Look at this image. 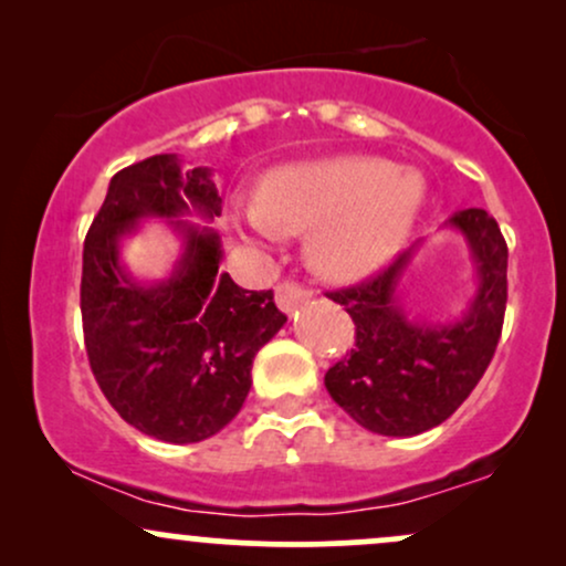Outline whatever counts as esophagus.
<instances>
[{
	"mask_svg": "<svg viewBox=\"0 0 566 566\" xmlns=\"http://www.w3.org/2000/svg\"><path fill=\"white\" fill-rule=\"evenodd\" d=\"M308 301V290L297 282H282L276 287V305L284 311V314H292L297 305Z\"/></svg>",
	"mask_w": 566,
	"mask_h": 566,
	"instance_id": "1",
	"label": "esophagus"
}]
</instances>
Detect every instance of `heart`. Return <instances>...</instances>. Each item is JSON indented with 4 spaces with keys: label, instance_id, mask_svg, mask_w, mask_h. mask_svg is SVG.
Segmentation results:
<instances>
[{
    "label": "heart",
    "instance_id": "obj_1",
    "mask_svg": "<svg viewBox=\"0 0 566 566\" xmlns=\"http://www.w3.org/2000/svg\"><path fill=\"white\" fill-rule=\"evenodd\" d=\"M426 201L418 172L375 157L276 167L261 180L247 229L258 239L308 233V263L333 282H356L407 242Z\"/></svg>",
    "mask_w": 566,
    "mask_h": 566
}]
</instances>
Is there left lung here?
Here are the masks:
<instances>
[{
  "mask_svg": "<svg viewBox=\"0 0 566 566\" xmlns=\"http://www.w3.org/2000/svg\"><path fill=\"white\" fill-rule=\"evenodd\" d=\"M469 242L479 290L463 319L409 322L396 287L415 247L354 287L327 292L346 305L356 346L324 375V386L350 418L382 437H415L444 423L469 399L495 356L509 301V247L497 220L479 207L447 220Z\"/></svg>",
  "mask_w": 566,
  "mask_h": 566,
  "instance_id": "8db88e82",
  "label": "left lung"
}]
</instances>
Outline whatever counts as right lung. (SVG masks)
I'll use <instances>...</instances> for the list:
<instances>
[{
	"label": "right lung",
	"mask_w": 566,
	"mask_h": 566,
	"mask_svg": "<svg viewBox=\"0 0 566 566\" xmlns=\"http://www.w3.org/2000/svg\"><path fill=\"white\" fill-rule=\"evenodd\" d=\"M220 216L207 167L180 172L175 154L125 167L84 239L82 327L90 369L122 420L146 437L193 444L242 409L252 359L284 327L271 290H242L220 274L212 229L175 220ZM143 217L185 233V255L165 283L140 285L118 261V242Z\"/></svg>",
	"instance_id": "add662e5"
}]
</instances>
